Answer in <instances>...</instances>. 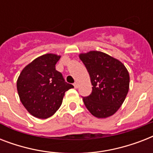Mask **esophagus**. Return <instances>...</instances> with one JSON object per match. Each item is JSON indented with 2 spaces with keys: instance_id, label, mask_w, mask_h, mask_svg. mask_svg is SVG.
I'll return each instance as SVG.
<instances>
[{
  "instance_id": "1",
  "label": "esophagus",
  "mask_w": 153,
  "mask_h": 153,
  "mask_svg": "<svg viewBox=\"0 0 153 153\" xmlns=\"http://www.w3.org/2000/svg\"><path fill=\"white\" fill-rule=\"evenodd\" d=\"M74 88H75V89L78 88V87H79V84H78V82H74Z\"/></svg>"
}]
</instances>
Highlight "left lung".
<instances>
[{
	"label": "left lung",
	"instance_id": "8db88e82",
	"mask_svg": "<svg viewBox=\"0 0 153 153\" xmlns=\"http://www.w3.org/2000/svg\"><path fill=\"white\" fill-rule=\"evenodd\" d=\"M92 84L91 95L82 98L90 113L98 118L114 115L123 104L129 89V74L125 65L98 51L79 54Z\"/></svg>",
	"mask_w": 153,
	"mask_h": 153
}]
</instances>
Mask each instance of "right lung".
Returning a JSON list of instances; mask_svg holds the SVG:
<instances>
[{
  "label": "right lung",
  "mask_w": 153,
  "mask_h": 153,
  "mask_svg": "<svg viewBox=\"0 0 153 153\" xmlns=\"http://www.w3.org/2000/svg\"><path fill=\"white\" fill-rule=\"evenodd\" d=\"M60 55L45 54L35 59L20 72L16 82L20 100L37 118L50 117L59 109L65 92L74 86L55 70Z\"/></svg>",
  "instance_id": "right-lung-1"
}]
</instances>
